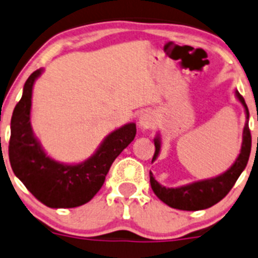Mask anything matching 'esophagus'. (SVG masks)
<instances>
[{
  "mask_svg": "<svg viewBox=\"0 0 258 258\" xmlns=\"http://www.w3.org/2000/svg\"><path fill=\"white\" fill-rule=\"evenodd\" d=\"M155 124V119L152 117V114L150 112H144L140 117V126L144 127V128H151Z\"/></svg>",
  "mask_w": 258,
  "mask_h": 258,
  "instance_id": "obj_1",
  "label": "esophagus"
}]
</instances>
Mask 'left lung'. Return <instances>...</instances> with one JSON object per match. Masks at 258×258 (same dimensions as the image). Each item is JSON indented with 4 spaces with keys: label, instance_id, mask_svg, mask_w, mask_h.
<instances>
[{
    "label": "left lung",
    "instance_id": "8db88e82",
    "mask_svg": "<svg viewBox=\"0 0 258 258\" xmlns=\"http://www.w3.org/2000/svg\"><path fill=\"white\" fill-rule=\"evenodd\" d=\"M236 94L239 101H241V103L243 104L244 109H246L247 123L243 130V142H242L241 154H239L238 159L236 160L233 166L228 171H226L221 176L214 177V179L192 182V184L186 185V186L176 187V189L161 186L155 180L152 172L150 171V182H151L152 190H154V192L160 201H162L171 208L180 209V211H202V209H207L209 207L214 206L231 191L233 185L236 184L237 179L246 167L249 159V154H251L252 145L251 131H249L248 127L249 113L243 97L238 92H236ZM159 151L160 140L155 139V154L152 160L156 159Z\"/></svg>",
    "mask_w": 258,
    "mask_h": 258
}]
</instances>
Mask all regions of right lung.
<instances>
[{"label": "right lung", "mask_w": 258, "mask_h": 258, "mask_svg": "<svg viewBox=\"0 0 258 258\" xmlns=\"http://www.w3.org/2000/svg\"><path fill=\"white\" fill-rule=\"evenodd\" d=\"M41 69L34 72L11 118L10 164L32 196L49 208H76L88 203L106 180L116 157L136 136V124H124L104 139L96 154L78 165H64L46 156L30 126L32 86Z\"/></svg>", "instance_id": "1"}]
</instances>
